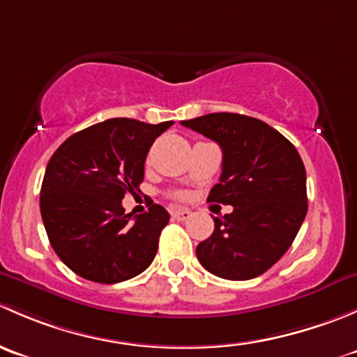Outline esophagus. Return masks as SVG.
I'll return each instance as SVG.
<instances>
[{
  "instance_id": "esophagus-1",
  "label": "esophagus",
  "mask_w": 357,
  "mask_h": 357,
  "mask_svg": "<svg viewBox=\"0 0 357 357\" xmlns=\"http://www.w3.org/2000/svg\"><path fill=\"white\" fill-rule=\"evenodd\" d=\"M190 215H192V212H190L188 208H171V218L176 219V221H186Z\"/></svg>"
}]
</instances>
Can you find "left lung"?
Segmentation results:
<instances>
[{
    "mask_svg": "<svg viewBox=\"0 0 357 357\" xmlns=\"http://www.w3.org/2000/svg\"><path fill=\"white\" fill-rule=\"evenodd\" d=\"M181 124L221 146V178L207 202L233 207L197 245L200 264L235 282L262 275L289 250L307 212L301 155L282 132L248 115L219 112Z\"/></svg>",
    "mask_w": 357,
    "mask_h": 357,
    "instance_id": "8db88e82",
    "label": "left lung"
}]
</instances>
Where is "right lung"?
<instances>
[{
    "label": "right lung",
    "mask_w": 357,
    "mask_h": 357,
    "mask_svg": "<svg viewBox=\"0 0 357 357\" xmlns=\"http://www.w3.org/2000/svg\"><path fill=\"white\" fill-rule=\"evenodd\" d=\"M172 124L109 119L72 135L50 158L41 218L53 250L75 275L119 283L152 264L169 212L153 204L131 219L122 199L139 192L146 153Z\"/></svg>",
    "instance_id": "obj_1"
}]
</instances>
